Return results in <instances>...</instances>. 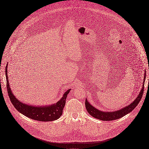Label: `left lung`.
Wrapping results in <instances>:
<instances>
[{
    "label": "left lung",
    "instance_id": "left-lung-1",
    "mask_svg": "<svg viewBox=\"0 0 149 149\" xmlns=\"http://www.w3.org/2000/svg\"><path fill=\"white\" fill-rule=\"evenodd\" d=\"M146 72L145 70L144 72V82L143 84L142 89L139 91V93L138 94L137 97L134 100L132 103H130L129 105H127L126 107L122 108L121 109H119L116 111H103L101 110H100L95 108L93 105H92L91 104L89 103V102L86 100V107L89 114L94 117L95 118L102 120V121H113V120H115L121 118L123 117L124 116L126 115L128 113H130L134 109L137 105L139 103V101H141V98H142V96L144 93V81L146 80Z\"/></svg>",
    "mask_w": 149,
    "mask_h": 149
}]
</instances>
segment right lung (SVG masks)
I'll return each mask as SVG.
<instances>
[{"mask_svg": "<svg viewBox=\"0 0 149 149\" xmlns=\"http://www.w3.org/2000/svg\"><path fill=\"white\" fill-rule=\"evenodd\" d=\"M7 68H8V64L5 68L7 91L12 104L17 111L28 118L39 121H53L61 117L63 112V109L65 104L67 95L69 93L71 89L67 90L63 95L61 100L55 104L44 106L28 105L20 101L13 93L9 83Z\"/></svg>", "mask_w": 149, "mask_h": 149, "instance_id": "1", "label": "right lung"}]
</instances>
